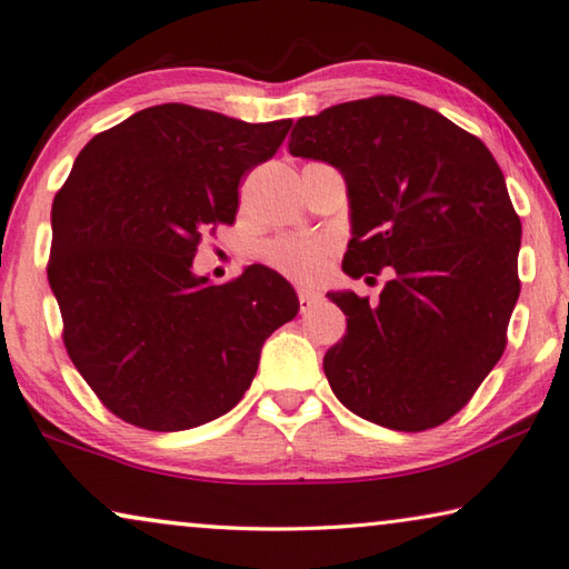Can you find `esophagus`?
<instances>
[{
    "instance_id": "1",
    "label": "esophagus",
    "mask_w": 569,
    "mask_h": 569,
    "mask_svg": "<svg viewBox=\"0 0 569 569\" xmlns=\"http://www.w3.org/2000/svg\"><path fill=\"white\" fill-rule=\"evenodd\" d=\"M297 297H299V309H302V312H309V309L321 302V295L315 292V289H299Z\"/></svg>"
}]
</instances>
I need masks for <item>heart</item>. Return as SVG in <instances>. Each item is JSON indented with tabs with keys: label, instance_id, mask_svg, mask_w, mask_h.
Instances as JSON below:
<instances>
[{
	"label": "heart",
	"instance_id": "obj_1",
	"mask_svg": "<svg viewBox=\"0 0 569 569\" xmlns=\"http://www.w3.org/2000/svg\"><path fill=\"white\" fill-rule=\"evenodd\" d=\"M264 260L277 267L282 274L299 282H315L325 272L329 242L309 238H282L262 250Z\"/></svg>",
	"mask_w": 569,
	"mask_h": 569
}]
</instances>
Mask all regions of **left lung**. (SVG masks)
I'll return each mask as SVG.
<instances>
[{"mask_svg":"<svg viewBox=\"0 0 569 569\" xmlns=\"http://www.w3.org/2000/svg\"><path fill=\"white\" fill-rule=\"evenodd\" d=\"M289 153L325 160L347 183L353 280L389 272L379 302L327 292L347 335L325 353L331 391L393 431L441 426L506 349L520 295V218L496 158L433 109L399 99L299 118Z\"/></svg>","mask_w":569,"mask_h":569,"instance_id":"obj_1","label":"left lung"}]
</instances>
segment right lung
<instances>
[{
    "label": "right lung",
    "mask_w": 569,
    "mask_h": 569,
    "mask_svg": "<svg viewBox=\"0 0 569 569\" xmlns=\"http://www.w3.org/2000/svg\"><path fill=\"white\" fill-rule=\"evenodd\" d=\"M292 121L151 106L93 136L51 206L49 284L73 367L123 421L186 431L250 389L264 339L299 312L264 264L228 284L192 270L202 234L234 222L240 178Z\"/></svg>",
    "instance_id": "obj_1"
}]
</instances>
